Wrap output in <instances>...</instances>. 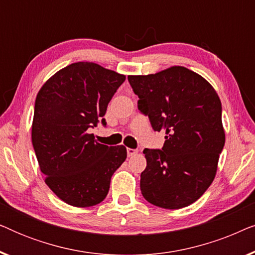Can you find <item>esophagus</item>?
<instances>
[{
	"mask_svg": "<svg viewBox=\"0 0 255 255\" xmlns=\"http://www.w3.org/2000/svg\"><path fill=\"white\" fill-rule=\"evenodd\" d=\"M138 153V149L135 148H128V156H133Z\"/></svg>",
	"mask_w": 255,
	"mask_h": 255,
	"instance_id": "obj_1",
	"label": "esophagus"
}]
</instances>
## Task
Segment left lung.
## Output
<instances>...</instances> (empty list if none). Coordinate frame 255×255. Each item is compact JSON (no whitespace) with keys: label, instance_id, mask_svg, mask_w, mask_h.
<instances>
[{"label":"left lung","instance_id":"8db88e82","mask_svg":"<svg viewBox=\"0 0 255 255\" xmlns=\"http://www.w3.org/2000/svg\"><path fill=\"white\" fill-rule=\"evenodd\" d=\"M128 80L139 111L166 134L161 149H144L142 196L159 208L188 207L215 179L225 144L221 100L207 80L181 66Z\"/></svg>","mask_w":255,"mask_h":255}]
</instances>
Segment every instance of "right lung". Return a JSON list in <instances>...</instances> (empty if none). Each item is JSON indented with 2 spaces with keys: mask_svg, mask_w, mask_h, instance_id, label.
<instances>
[{
  "mask_svg": "<svg viewBox=\"0 0 255 255\" xmlns=\"http://www.w3.org/2000/svg\"><path fill=\"white\" fill-rule=\"evenodd\" d=\"M125 75L94 62H75L48 79L34 103L32 145L45 182L69 205L93 207L107 197L127 148L95 140L89 128L107 127L108 104Z\"/></svg>",
  "mask_w": 255,
  "mask_h": 255,
  "instance_id": "add662e5",
  "label": "right lung"
}]
</instances>
